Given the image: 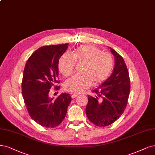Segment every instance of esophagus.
Instances as JSON below:
<instances>
[{"mask_svg": "<svg viewBox=\"0 0 155 155\" xmlns=\"http://www.w3.org/2000/svg\"><path fill=\"white\" fill-rule=\"evenodd\" d=\"M77 96H78V94H71V97H72V98H75V97H76Z\"/></svg>", "mask_w": 155, "mask_h": 155, "instance_id": "1", "label": "esophagus"}]
</instances>
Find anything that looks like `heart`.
I'll list each match as a JSON object with an SVG mask.
<instances>
[{"label": "heart", "instance_id": "heart-1", "mask_svg": "<svg viewBox=\"0 0 155 155\" xmlns=\"http://www.w3.org/2000/svg\"><path fill=\"white\" fill-rule=\"evenodd\" d=\"M76 63L83 64L80 73L65 82V91L80 93L89 88L92 83L99 85L106 81L112 72L114 65L113 56L102 52L94 45L78 47L72 54H63L58 63L59 71L64 77H68L74 72Z\"/></svg>", "mask_w": 155, "mask_h": 155}]
</instances>
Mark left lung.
<instances>
[{"label": "left lung", "instance_id": "left-lung-1", "mask_svg": "<svg viewBox=\"0 0 155 155\" xmlns=\"http://www.w3.org/2000/svg\"><path fill=\"white\" fill-rule=\"evenodd\" d=\"M111 49L115 65L111 76L92 90L95 97L88 95L86 114L94 124L105 127L114 123L124 113L130 92V79L124 60L118 52Z\"/></svg>", "mask_w": 155, "mask_h": 155}]
</instances>
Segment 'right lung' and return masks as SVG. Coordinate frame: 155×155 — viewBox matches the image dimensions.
<instances>
[{"label": "right lung", "mask_w": 155, "mask_h": 155, "mask_svg": "<svg viewBox=\"0 0 155 155\" xmlns=\"http://www.w3.org/2000/svg\"><path fill=\"white\" fill-rule=\"evenodd\" d=\"M68 44L43 46L29 58L24 70L22 93L30 117L45 127H54L65 119L72 98L61 94L54 99L49 97L52 87L59 90L58 62Z\"/></svg>", "instance_id": "1"}]
</instances>
